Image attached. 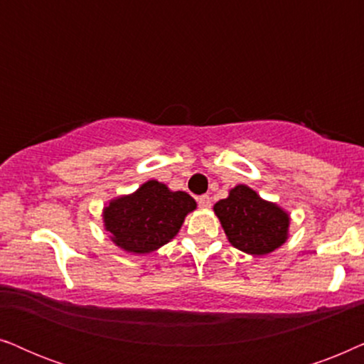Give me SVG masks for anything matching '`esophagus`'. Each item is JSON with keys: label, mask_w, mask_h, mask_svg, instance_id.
<instances>
[{"label": "esophagus", "mask_w": 364, "mask_h": 364, "mask_svg": "<svg viewBox=\"0 0 364 364\" xmlns=\"http://www.w3.org/2000/svg\"><path fill=\"white\" fill-rule=\"evenodd\" d=\"M197 202H198V205H200V208H210L212 207V200H210V197H208V196L198 197Z\"/></svg>", "instance_id": "obj_1"}]
</instances>
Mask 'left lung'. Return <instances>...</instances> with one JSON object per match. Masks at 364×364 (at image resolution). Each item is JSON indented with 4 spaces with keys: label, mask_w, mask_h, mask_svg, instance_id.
Instances as JSON below:
<instances>
[{
    "label": "left lung",
    "mask_w": 364,
    "mask_h": 364,
    "mask_svg": "<svg viewBox=\"0 0 364 364\" xmlns=\"http://www.w3.org/2000/svg\"><path fill=\"white\" fill-rule=\"evenodd\" d=\"M213 212L230 245L248 255H268L290 235V213L245 183L230 188L228 197L213 205Z\"/></svg>",
    "instance_id": "obj_1"
}]
</instances>
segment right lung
I'll use <instances>...</instances> for the list:
<instances>
[{"instance_id":"add662e5","label":"right lung","mask_w":364,"mask_h":364,"mask_svg":"<svg viewBox=\"0 0 364 364\" xmlns=\"http://www.w3.org/2000/svg\"><path fill=\"white\" fill-rule=\"evenodd\" d=\"M197 202L151 178L136 192L114 197L102 208V225L114 245L132 255L159 250L177 235Z\"/></svg>"}]
</instances>
